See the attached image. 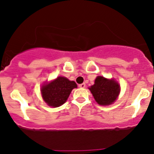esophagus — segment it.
<instances>
[{"label": "esophagus", "instance_id": "34e87169", "mask_svg": "<svg viewBox=\"0 0 154 154\" xmlns=\"http://www.w3.org/2000/svg\"><path fill=\"white\" fill-rule=\"evenodd\" d=\"M79 87H80V88H82V89H83V88L86 87V84H85L84 83H81V84L79 85Z\"/></svg>", "mask_w": 154, "mask_h": 154}]
</instances>
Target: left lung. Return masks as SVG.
<instances>
[{
    "mask_svg": "<svg viewBox=\"0 0 154 154\" xmlns=\"http://www.w3.org/2000/svg\"><path fill=\"white\" fill-rule=\"evenodd\" d=\"M95 101L100 105L107 106L116 101L120 92V86L114 79L98 76L94 85L89 88Z\"/></svg>",
    "mask_w": 154,
    "mask_h": 154,
    "instance_id": "8db88e82",
    "label": "left lung"
}]
</instances>
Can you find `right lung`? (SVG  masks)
<instances>
[{"mask_svg":"<svg viewBox=\"0 0 154 154\" xmlns=\"http://www.w3.org/2000/svg\"><path fill=\"white\" fill-rule=\"evenodd\" d=\"M77 87L74 81H71L65 77H58L56 80L41 86V95L49 106L57 107L67 101L72 89Z\"/></svg>","mask_w":154,"mask_h":154,"instance_id":"1","label":"right lung"}]
</instances>
